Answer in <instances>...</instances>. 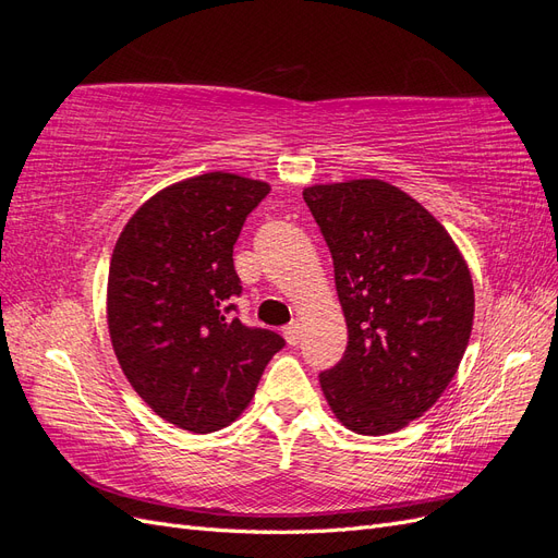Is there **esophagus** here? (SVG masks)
<instances>
[{"mask_svg": "<svg viewBox=\"0 0 558 558\" xmlns=\"http://www.w3.org/2000/svg\"><path fill=\"white\" fill-rule=\"evenodd\" d=\"M283 337H286V342H289L291 347L300 344V340H302V328H300L298 320H293V324H289V326L283 328Z\"/></svg>", "mask_w": 558, "mask_h": 558, "instance_id": "1", "label": "esophagus"}]
</instances>
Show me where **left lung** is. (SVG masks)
<instances>
[{
  "instance_id": "8db88e82",
  "label": "left lung",
  "mask_w": 558,
  "mask_h": 558,
  "mask_svg": "<svg viewBox=\"0 0 558 558\" xmlns=\"http://www.w3.org/2000/svg\"><path fill=\"white\" fill-rule=\"evenodd\" d=\"M302 197L330 248L349 330L320 388L349 430L396 433L461 365L475 316L470 269L442 223L391 183L312 185Z\"/></svg>"
}]
</instances>
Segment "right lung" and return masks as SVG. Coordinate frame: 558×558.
Listing matches in <instances>:
<instances>
[{
    "label": "right lung",
    "mask_w": 558,
    "mask_h": 558,
    "mask_svg": "<svg viewBox=\"0 0 558 558\" xmlns=\"http://www.w3.org/2000/svg\"><path fill=\"white\" fill-rule=\"evenodd\" d=\"M269 185L209 172L167 185L134 211L116 242L109 335L128 381L170 424L221 430L251 402L283 337L244 326L232 248Z\"/></svg>",
    "instance_id": "add662e5"
}]
</instances>
